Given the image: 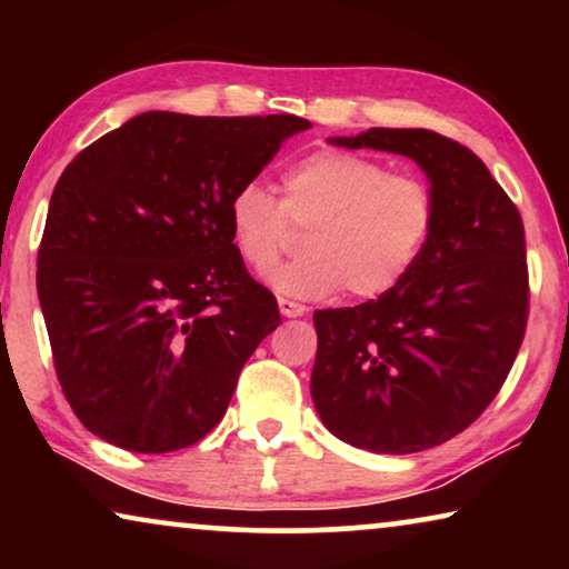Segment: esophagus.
<instances>
[{
	"instance_id": "34e87169",
	"label": "esophagus",
	"mask_w": 569,
	"mask_h": 569,
	"mask_svg": "<svg viewBox=\"0 0 569 569\" xmlns=\"http://www.w3.org/2000/svg\"><path fill=\"white\" fill-rule=\"evenodd\" d=\"M277 302H279V313H282L284 318H298L308 310L306 306H302V302H295L290 298H279Z\"/></svg>"
}]
</instances>
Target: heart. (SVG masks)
I'll list each match as a JSON object with an SVG mask.
<instances>
[{"label": "heart", "mask_w": 569, "mask_h": 569, "mask_svg": "<svg viewBox=\"0 0 569 569\" xmlns=\"http://www.w3.org/2000/svg\"><path fill=\"white\" fill-rule=\"evenodd\" d=\"M282 197L243 183L228 201L230 240L248 269L267 274L308 230L300 261L269 277L292 298L345 290L376 300L396 290L422 259L438 199L422 176L391 173L386 162L345 150H318L282 176Z\"/></svg>", "instance_id": "obj_1"}]
</instances>
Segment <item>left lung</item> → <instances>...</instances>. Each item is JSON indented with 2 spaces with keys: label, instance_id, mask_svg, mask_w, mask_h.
<instances>
[{
  "label": "left lung",
  "instance_id": "1",
  "mask_svg": "<svg viewBox=\"0 0 569 569\" xmlns=\"http://www.w3.org/2000/svg\"><path fill=\"white\" fill-rule=\"evenodd\" d=\"M331 144L407 154L438 199L422 259L396 290L313 313L323 425L372 453H417L479 419L516 362L531 300L523 220L485 162L438 131L368 129Z\"/></svg>",
  "mask_w": 569,
  "mask_h": 569
}]
</instances>
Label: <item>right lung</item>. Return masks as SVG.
<instances>
[{
	"mask_svg": "<svg viewBox=\"0 0 569 569\" xmlns=\"http://www.w3.org/2000/svg\"><path fill=\"white\" fill-rule=\"evenodd\" d=\"M310 121L139 113L77 154L51 193L38 300L77 419L134 453L220 422L279 326L230 240L228 201Z\"/></svg>",
	"mask_w": 569,
	"mask_h": 569,
	"instance_id": "add662e5",
	"label": "right lung"
}]
</instances>
